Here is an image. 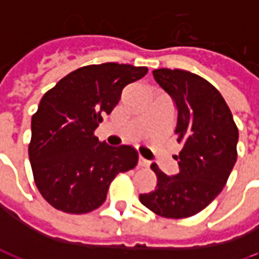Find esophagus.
Wrapping results in <instances>:
<instances>
[{
    "instance_id": "34e87169",
    "label": "esophagus",
    "mask_w": 259,
    "mask_h": 259,
    "mask_svg": "<svg viewBox=\"0 0 259 259\" xmlns=\"http://www.w3.org/2000/svg\"><path fill=\"white\" fill-rule=\"evenodd\" d=\"M137 165L140 166V168H143V166H148V161L147 159H144L143 157L139 158V161H137Z\"/></svg>"
}]
</instances>
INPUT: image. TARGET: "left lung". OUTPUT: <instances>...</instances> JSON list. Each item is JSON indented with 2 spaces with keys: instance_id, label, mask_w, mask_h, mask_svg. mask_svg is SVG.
<instances>
[{
  "instance_id": "8db88e82",
  "label": "left lung",
  "mask_w": 259,
  "mask_h": 259,
  "mask_svg": "<svg viewBox=\"0 0 259 259\" xmlns=\"http://www.w3.org/2000/svg\"><path fill=\"white\" fill-rule=\"evenodd\" d=\"M154 79L178 108L175 133L183 144L175 159L179 174L165 175L152 163L155 189L140 202L159 217L182 219L202 211L217 198L237 159L239 129L222 94L201 76L182 69L152 70Z\"/></svg>"
}]
</instances>
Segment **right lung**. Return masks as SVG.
<instances>
[{
    "label": "right lung",
    "mask_w": 259,
    "mask_h": 259,
    "mask_svg": "<svg viewBox=\"0 0 259 259\" xmlns=\"http://www.w3.org/2000/svg\"><path fill=\"white\" fill-rule=\"evenodd\" d=\"M146 66L107 62L66 74L42 96L31 118L33 178L50 205L87 213L107 198L115 176L137 165L135 147H111L94 132L112 112L124 87L146 76Z\"/></svg>",
    "instance_id": "add662e5"
}]
</instances>
